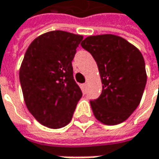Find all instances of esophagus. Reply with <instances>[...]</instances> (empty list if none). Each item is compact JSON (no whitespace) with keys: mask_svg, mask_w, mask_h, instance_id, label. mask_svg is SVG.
<instances>
[{"mask_svg":"<svg viewBox=\"0 0 159 159\" xmlns=\"http://www.w3.org/2000/svg\"><path fill=\"white\" fill-rule=\"evenodd\" d=\"M86 85H87V84H86V83H84V84H83V86H84V87H85V86H86Z\"/></svg>","mask_w":159,"mask_h":159,"instance_id":"1","label":"esophagus"}]
</instances>
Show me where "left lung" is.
Segmentation results:
<instances>
[{
  "instance_id": "1",
  "label": "left lung",
  "mask_w": 159,
  "mask_h": 159,
  "mask_svg": "<svg viewBox=\"0 0 159 159\" xmlns=\"http://www.w3.org/2000/svg\"><path fill=\"white\" fill-rule=\"evenodd\" d=\"M81 46L95 59L102 82L101 95L90 101L96 119L106 125L121 123L138 107L145 87L142 53L111 34L87 37Z\"/></svg>"
}]
</instances>
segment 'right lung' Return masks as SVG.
I'll return each instance as SVG.
<instances>
[{
  "mask_svg": "<svg viewBox=\"0 0 159 159\" xmlns=\"http://www.w3.org/2000/svg\"><path fill=\"white\" fill-rule=\"evenodd\" d=\"M82 39L81 35L49 31L35 39L25 51L19 71L25 103L48 128L66 126L82 98L72 65Z\"/></svg>",
  "mask_w": 159,
  "mask_h": 159,
  "instance_id": "1",
  "label": "right lung"
}]
</instances>
